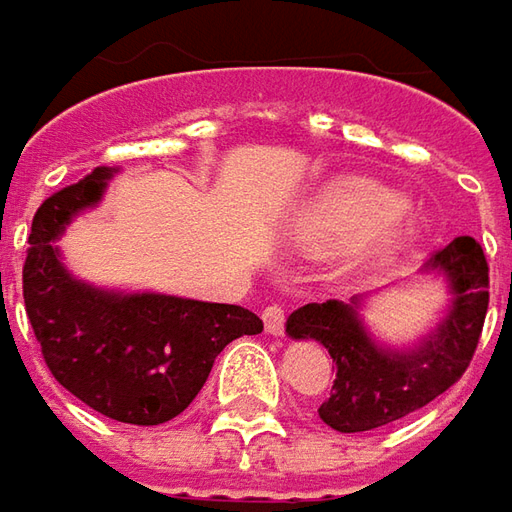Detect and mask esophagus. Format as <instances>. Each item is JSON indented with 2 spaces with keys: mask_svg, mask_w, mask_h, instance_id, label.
<instances>
[{
  "mask_svg": "<svg viewBox=\"0 0 512 512\" xmlns=\"http://www.w3.org/2000/svg\"><path fill=\"white\" fill-rule=\"evenodd\" d=\"M263 326H266V331L272 337H280L283 328H286V311L280 309V306H269V309L263 311Z\"/></svg>",
  "mask_w": 512,
  "mask_h": 512,
  "instance_id": "obj_1",
  "label": "esophagus"
}]
</instances>
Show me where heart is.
<instances>
[{
  "mask_svg": "<svg viewBox=\"0 0 512 512\" xmlns=\"http://www.w3.org/2000/svg\"><path fill=\"white\" fill-rule=\"evenodd\" d=\"M414 235L405 201L365 178H340L303 203L294 218V238L311 249H348L354 257H374L397 249Z\"/></svg>",
  "mask_w": 512,
  "mask_h": 512,
  "instance_id": "heart-1",
  "label": "heart"
}]
</instances>
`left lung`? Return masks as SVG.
I'll return each instance as SVG.
<instances>
[{
  "label": "left lung",
  "mask_w": 512,
  "mask_h": 512,
  "mask_svg": "<svg viewBox=\"0 0 512 512\" xmlns=\"http://www.w3.org/2000/svg\"><path fill=\"white\" fill-rule=\"evenodd\" d=\"M425 269L445 274L450 309L414 348L394 351L374 343L357 314V300H326L291 311L289 337L323 343L337 362L331 397L317 408L328 428L360 433L391 425L445 394L467 371L490 303L485 252L462 235L436 249Z\"/></svg>",
  "instance_id": "left-lung-1"
}]
</instances>
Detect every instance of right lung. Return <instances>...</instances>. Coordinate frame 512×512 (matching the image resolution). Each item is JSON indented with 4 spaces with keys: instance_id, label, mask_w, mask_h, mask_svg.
<instances>
[{
    "instance_id": "add662e5",
    "label": "right lung",
    "mask_w": 512,
    "mask_h": 512,
    "mask_svg": "<svg viewBox=\"0 0 512 512\" xmlns=\"http://www.w3.org/2000/svg\"><path fill=\"white\" fill-rule=\"evenodd\" d=\"M115 169L53 192L33 215L22 294L50 374L98 414L127 425H161L189 408L232 340L260 334L243 306L169 294H124L81 283L62 266L64 226L101 201Z\"/></svg>"
}]
</instances>
